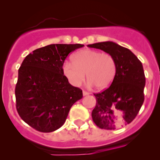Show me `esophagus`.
Wrapping results in <instances>:
<instances>
[{"instance_id":"34e87169","label":"esophagus","mask_w":160,"mask_h":160,"mask_svg":"<svg viewBox=\"0 0 160 160\" xmlns=\"http://www.w3.org/2000/svg\"><path fill=\"white\" fill-rule=\"evenodd\" d=\"M82 95H83V96H86V95H89V92H88L86 91H82Z\"/></svg>"}]
</instances>
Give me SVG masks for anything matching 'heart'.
<instances>
[{
  "mask_svg": "<svg viewBox=\"0 0 160 160\" xmlns=\"http://www.w3.org/2000/svg\"><path fill=\"white\" fill-rule=\"evenodd\" d=\"M62 72L70 83L80 86L86 78L89 86L104 89L111 84L116 74V63L108 53L86 49L78 51L73 56V61H65Z\"/></svg>",
  "mask_w": 160,
  "mask_h": 160,
  "instance_id": "1",
  "label": "heart"
}]
</instances>
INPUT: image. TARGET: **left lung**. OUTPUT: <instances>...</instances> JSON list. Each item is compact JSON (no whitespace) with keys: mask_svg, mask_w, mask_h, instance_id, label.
Instances as JSON below:
<instances>
[{"mask_svg":"<svg viewBox=\"0 0 160 160\" xmlns=\"http://www.w3.org/2000/svg\"><path fill=\"white\" fill-rule=\"evenodd\" d=\"M108 53L114 59L116 74L111 85L94 94L96 105L92 117L99 128L113 130L135 118L144 103L145 76L143 65L131 50L112 41L89 44Z\"/></svg>","mask_w":160,"mask_h":160,"instance_id":"1","label":"left lung"}]
</instances>
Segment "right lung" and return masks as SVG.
Returning <instances> with one entry per match:
<instances>
[{
    "mask_svg": "<svg viewBox=\"0 0 160 160\" xmlns=\"http://www.w3.org/2000/svg\"><path fill=\"white\" fill-rule=\"evenodd\" d=\"M84 45L50 44L25 57L16 86V109L22 120L41 132L56 131L65 123L69 111L82 92L71 86L62 72L71 52Z\"/></svg>",
    "mask_w": 160,
    "mask_h": 160,
    "instance_id": "1",
    "label": "right lung"
}]
</instances>
